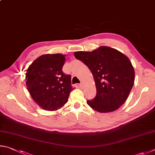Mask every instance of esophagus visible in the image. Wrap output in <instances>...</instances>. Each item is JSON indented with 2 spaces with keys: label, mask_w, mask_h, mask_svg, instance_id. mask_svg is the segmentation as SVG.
I'll return each mask as SVG.
<instances>
[{
  "label": "esophagus",
  "mask_w": 155,
  "mask_h": 155,
  "mask_svg": "<svg viewBox=\"0 0 155 155\" xmlns=\"http://www.w3.org/2000/svg\"><path fill=\"white\" fill-rule=\"evenodd\" d=\"M82 86H83V84L82 83H80V84H79V87H82Z\"/></svg>",
  "instance_id": "esophagus-1"
}]
</instances>
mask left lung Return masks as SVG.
<instances>
[{
	"instance_id": "left-lung-1",
	"label": "left lung",
	"mask_w": 155,
	"mask_h": 155,
	"mask_svg": "<svg viewBox=\"0 0 155 155\" xmlns=\"http://www.w3.org/2000/svg\"><path fill=\"white\" fill-rule=\"evenodd\" d=\"M93 75L97 88L95 98L87 104L100 113L118 110L129 97L134 86L135 71L128 57L107 46H100L92 51L74 52Z\"/></svg>"
}]
</instances>
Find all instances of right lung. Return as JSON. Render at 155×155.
Returning a JSON list of instances; mask_svg holds the SVG:
<instances>
[{
	"instance_id": "1",
	"label": "right lung",
	"mask_w": 155,
	"mask_h": 155,
	"mask_svg": "<svg viewBox=\"0 0 155 155\" xmlns=\"http://www.w3.org/2000/svg\"><path fill=\"white\" fill-rule=\"evenodd\" d=\"M65 55L43 54L30 64L26 84L34 101L42 109L55 111L64 106L73 90L71 76L62 72Z\"/></svg>"
}]
</instances>
